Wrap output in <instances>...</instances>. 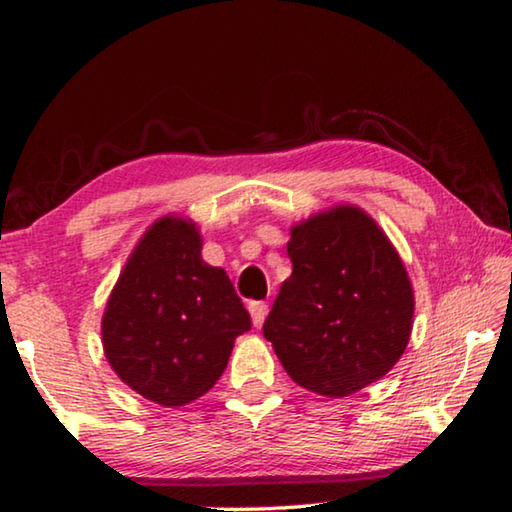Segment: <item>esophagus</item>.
<instances>
[{"mask_svg": "<svg viewBox=\"0 0 512 512\" xmlns=\"http://www.w3.org/2000/svg\"><path fill=\"white\" fill-rule=\"evenodd\" d=\"M249 312H251V321H254V326L261 328L265 317H268V305H265V303H249Z\"/></svg>", "mask_w": 512, "mask_h": 512, "instance_id": "1", "label": "esophagus"}]
</instances>
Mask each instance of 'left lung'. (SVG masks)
<instances>
[{
    "mask_svg": "<svg viewBox=\"0 0 512 512\" xmlns=\"http://www.w3.org/2000/svg\"><path fill=\"white\" fill-rule=\"evenodd\" d=\"M291 277L263 324L293 382L342 398L373 384L410 340L415 293L384 230L354 205L291 228Z\"/></svg>",
    "mask_w": 512,
    "mask_h": 512,
    "instance_id": "obj_1",
    "label": "left lung"
}]
</instances>
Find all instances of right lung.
Returning <instances> with one entry per match:
<instances>
[{
	"instance_id": "obj_1",
	"label": "right lung",
	"mask_w": 512,
	"mask_h": 512,
	"mask_svg": "<svg viewBox=\"0 0 512 512\" xmlns=\"http://www.w3.org/2000/svg\"><path fill=\"white\" fill-rule=\"evenodd\" d=\"M200 249L193 221L158 219L130 254L102 317L109 366L165 408L207 394L235 338L251 328L226 270L202 261Z\"/></svg>"
}]
</instances>
